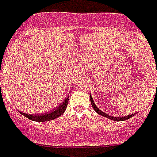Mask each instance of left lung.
Wrapping results in <instances>:
<instances>
[{"instance_id": "obj_1", "label": "left lung", "mask_w": 157, "mask_h": 157, "mask_svg": "<svg viewBox=\"0 0 157 157\" xmlns=\"http://www.w3.org/2000/svg\"><path fill=\"white\" fill-rule=\"evenodd\" d=\"M90 103H91L92 107L94 108V110L96 111V112H97V113H99V114L104 116V117H105V118H109V119H111V120H113V121H124V120H128V119H129V118H132V116H134L135 114H136V113H132V114L124 116V117H113V116L108 115V114H106V113H105L102 112V111L100 110V109H98V108L96 107V105H94V100H93V99H92L91 95H90Z\"/></svg>"}]
</instances>
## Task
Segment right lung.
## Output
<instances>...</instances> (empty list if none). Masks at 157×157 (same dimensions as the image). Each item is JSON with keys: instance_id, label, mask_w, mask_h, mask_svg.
Listing matches in <instances>:
<instances>
[{"instance_id": "add662e5", "label": "right lung", "mask_w": 157, "mask_h": 157, "mask_svg": "<svg viewBox=\"0 0 157 157\" xmlns=\"http://www.w3.org/2000/svg\"><path fill=\"white\" fill-rule=\"evenodd\" d=\"M68 99H69V97L66 98V100L63 101L62 105H59L58 107L54 109V110L51 111V112L42 113V114H34V115H33V114H28V113H23V112H20V113L25 116V117H26V118H28L29 119L33 120V121L46 122L49 121V120H52V119L59 118L60 116L63 115L68 105Z\"/></svg>"}]
</instances>
